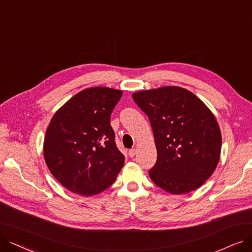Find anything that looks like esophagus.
Segmentation results:
<instances>
[{"instance_id":"1","label":"esophagus","mask_w":252,"mask_h":252,"mask_svg":"<svg viewBox=\"0 0 252 252\" xmlns=\"http://www.w3.org/2000/svg\"><path fill=\"white\" fill-rule=\"evenodd\" d=\"M136 152H137V150H136L135 148H133V149H131V150H129L128 155H129L130 157H134L135 154H136Z\"/></svg>"}]
</instances>
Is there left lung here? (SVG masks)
<instances>
[{
	"label": "left lung",
	"mask_w": 252,
	"mask_h": 252,
	"mask_svg": "<svg viewBox=\"0 0 252 252\" xmlns=\"http://www.w3.org/2000/svg\"><path fill=\"white\" fill-rule=\"evenodd\" d=\"M153 129L157 160L149 170L153 182L169 193H188L215 170L221 150L217 121L187 90L163 87L132 95Z\"/></svg>",
	"instance_id": "left-lung-1"
}]
</instances>
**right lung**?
<instances>
[{
  "instance_id": "right-lung-1",
  "label": "right lung",
  "mask_w": 252,
  "mask_h": 252,
  "mask_svg": "<svg viewBox=\"0 0 252 252\" xmlns=\"http://www.w3.org/2000/svg\"><path fill=\"white\" fill-rule=\"evenodd\" d=\"M123 92L105 87L77 93L54 115L43 152L53 176L80 195L97 194L112 185L125 157L116 145L110 115Z\"/></svg>"
}]
</instances>
